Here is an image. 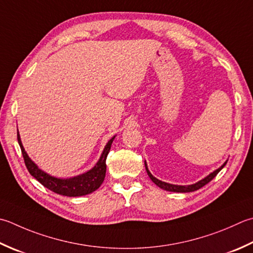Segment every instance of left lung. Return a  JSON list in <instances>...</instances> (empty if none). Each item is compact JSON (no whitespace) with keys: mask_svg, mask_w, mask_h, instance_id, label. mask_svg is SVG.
Here are the masks:
<instances>
[{"mask_svg":"<svg viewBox=\"0 0 253 253\" xmlns=\"http://www.w3.org/2000/svg\"><path fill=\"white\" fill-rule=\"evenodd\" d=\"M227 161H228V160H227ZM227 161H226V162H224V165H222L221 167H219L218 169H216L215 171H212L211 173H210L209 175L205 176L204 179H202V180H200L199 182L194 183V184H190V185H175V184H170V183H167V182H163V181L158 180L157 177H155V176H153V175L151 174L150 171H149V169H148L146 160H145V167H146V171H147V173H148V175H149V177L151 179V181H152L153 183H155V184H156L157 186H159L160 189H162V190H166V191H169V192L189 193V192H194V191H196V190H199V189H201V187H203L204 185H206L207 183L211 182L212 179H214V177H215L217 174H218L219 171L222 169V168H224V167L226 166Z\"/></svg>","mask_w":253,"mask_h":253,"instance_id":"1","label":"left lung"}]
</instances>
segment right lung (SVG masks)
I'll return each instance as SVG.
<instances>
[{"label":"right lung","mask_w":253,"mask_h":253,"mask_svg":"<svg viewBox=\"0 0 253 253\" xmlns=\"http://www.w3.org/2000/svg\"><path fill=\"white\" fill-rule=\"evenodd\" d=\"M116 136L112 137L110 140L104 147V150L100 157V159L96 162V165L94 166L91 170L82 173L76 176L71 177H57L48 174L47 172L39 169L38 166L35 163L27 152L25 151L24 146L21 140V136L17 130V140L21 147V150L24 157L25 165L28 172L36 179L38 182H41L42 184L47 187L48 190H50L57 194L69 196V197H77V196H83L91 194L92 192L96 191L98 187L101 186L104 179H105V173H106V158L108 152H110L111 146L113 143V140L115 139Z\"/></svg>","instance_id":"add662e5"}]
</instances>
